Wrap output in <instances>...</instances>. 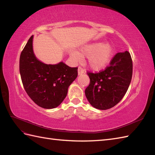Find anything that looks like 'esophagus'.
I'll return each instance as SVG.
<instances>
[{
	"instance_id": "1",
	"label": "esophagus",
	"mask_w": 155,
	"mask_h": 155,
	"mask_svg": "<svg viewBox=\"0 0 155 155\" xmlns=\"http://www.w3.org/2000/svg\"><path fill=\"white\" fill-rule=\"evenodd\" d=\"M84 73H85V70H84L81 67H78V74L81 75Z\"/></svg>"
}]
</instances>
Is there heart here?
Wrapping results in <instances>:
<instances>
[{"instance_id": "b5f03b06", "label": "heart", "mask_w": 155, "mask_h": 155, "mask_svg": "<svg viewBox=\"0 0 155 155\" xmlns=\"http://www.w3.org/2000/svg\"><path fill=\"white\" fill-rule=\"evenodd\" d=\"M113 51L110 44L94 43L83 47L79 54L77 52L72 54L75 59H79L81 57H88V64L92 69L98 70L105 67L109 62Z\"/></svg>"}]
</instances>
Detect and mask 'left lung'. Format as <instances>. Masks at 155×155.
<instances>
[{
    "mask_svg": "<svg viewBox=\"0 0 155 155\" xmlns=\"http://www.w3.org/2000/svg\"><path fill=\"white\" fill-rule=\"evenodd\" d=\"M90 84L85 89L88 101L96 109L107 110L121 100L133 76V61L129 51L117 53L109 65L99 72H87Z\"/></svg>",
    "mask_w": 155,
    "mask_h": 155,
    "instance_id": "1",
    "label": "left lung"
}]
</instances>
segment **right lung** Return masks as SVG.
<instances>
[{
  "label": "right lung",
  "mask_w": 155,
  "mask_h": 155,
  "mask_svg": "<svg viewBox=\"0 0 155 155\" xmlns=\"http://www.w3.org/2000/svg\"><path fill=\"white\" fill-rule=\"evenodd\" d=\"M33 35L20 55L19 70L27 94L44 109L59 106L67 96L68 88L78 76V67L64 63L46 64L35 58L32 48Z\"/></svg>",
  "instance_id": "obj_1"
}]
</instances>
